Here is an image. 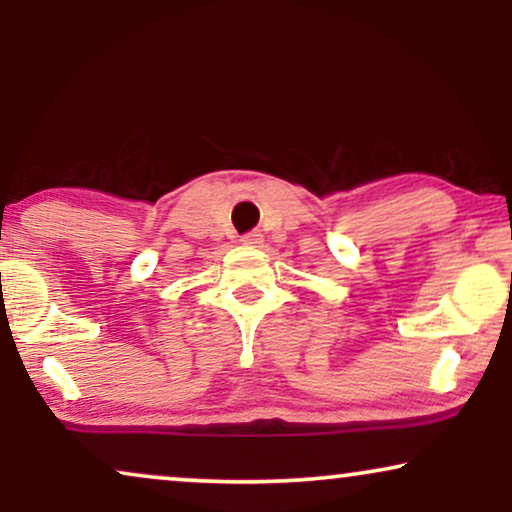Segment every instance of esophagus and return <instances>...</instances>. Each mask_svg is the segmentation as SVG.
Masks as SVG:
<instances>
[{
  "label": "esophagus",
  "instance_id": "1",
  "mask_svg": "<svg viewBox=\"0 0 512 512\" xmlns=\"http://www.w3.org/2000/svg\"><path fill=\"white\" fill-rule=\"evenodd\" d=\"M240 242L244 244V247L256 249V247H261V244H263V235L258 233V230H251V233H244V235H242Z\"/></svg>",
  "mask_w": 512,
  "mask_h": 512
}]
</instances>
